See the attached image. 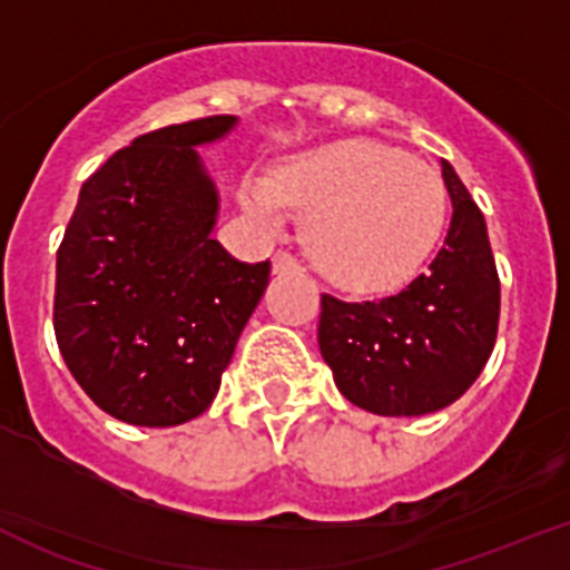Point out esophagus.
I'll return each mask as SVG.
<instances>
[{
	"label": "esophagus",
	"instance_id": "esophagus-1",
	"mask_svg": "<svg viewBox=\"0 0 570 570\" xmlns=\"http://www.w3.org/2000/svg\"><path fill=\"white\" fill-rule=\"evenodd\" d=\"M297 266H301V261H297L292 253H286V249L275 253V258H273L275 273H289V269H297Z\"/></svg>",
	"mask_w": 570,
	"mask_h": 570
}]
</instances>
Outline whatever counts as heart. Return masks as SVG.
I'll return each mask as SVG.
<instances>
[{
    "instance_id": "1",
    "label": "heart",
    "mask_w": 570,
    "mask_h": 570,
    "mask_svg": "<svg viewBox=\"0 0 570 570\" xmlns=\"http://www.w3.org/2000/svg\"><path fill=\"white\" fill-rule=\"evenodd\" d=\"M249 213L281 224L286 204L309 215L306 247L346 289L386 292L432 258L449 215L438 173L372 138H341L292 156L240 187Z\"/></svg>"
}]
</instances>
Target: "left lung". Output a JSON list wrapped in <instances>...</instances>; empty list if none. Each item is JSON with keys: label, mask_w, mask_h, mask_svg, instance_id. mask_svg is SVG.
I'll return each mask as SVG.
<instances>
[{"label": "left lung", "mask_w": 570, "mask_h": 570, "mask_svg": "<svg viewBox=\"0 0 570 570\" xmlns=\"http://www.w3.org/2000/svg\"><path fill=\"white\" fill-rule=\"evenodd\" d=\"M451 224L423 275L383 301L321 297L317 343L343 397L383 417L445 409L480 377L500 323V275L485 218L443 161Z\"/></svg>", "instance_id": "obj_1"}]
</instances>
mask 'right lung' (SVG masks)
<instances>
[{"mask_svg": "<svg viewBox=\"0 0 570 570\" xmlns=\"http://www.w3.org/2000/svg\"><path fill=\"white\" fill-rule=\"evenodd\" d=\"M235 127L204 116L138 136L81 184L56 253L59 352L101 412L178 425L207 412L269 261L240 264L213 238L218 196L198 161Z\"/></svg>", "mask_w": 570, "mask_h": 570, "instance_id": "right-lung-1", "label": "right lung"}]
</instances>
